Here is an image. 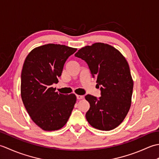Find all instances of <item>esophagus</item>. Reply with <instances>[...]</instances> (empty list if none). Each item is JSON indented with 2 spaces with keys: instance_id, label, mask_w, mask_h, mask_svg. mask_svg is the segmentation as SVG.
<instances>
[{
  "instance_id": "1",
  "label": "esophagus",
  "mask_w": 159,
  "mask_h": 159,
  "mask_svg": "<svg viewBox=\"0 0 159 159\" xmlns=\"http://www.w3.org/2000/svg\"><path fill=\"white\" fill-rule=\"evenodd\" d=\"M76 98L78 100H81L84 98V96H80V95H76Z\"/></svg>"
}]
</instances>
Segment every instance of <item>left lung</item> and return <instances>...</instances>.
<instances>
[{
    "label": "left lung",
    "instance_id": "left-lung-1",
    "mask_svg": "<svg viewBox=\"0 0 159 159\" xmlns=\"http://www.w3.org/2000/svg\"><path fill=\"white\" fill-rule=\"evenodd\" d=\"M75 57L87 63L101 90L99 98L85 96L90 104L87 121L100 130L114 129L124 121L131 105L133 80L126 59L112 46L100 42L80 48Z\"/></svg>",
    "mask_w": 159,
    "mask_h": 159
}]
</instances>
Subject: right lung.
Masks as SVG:
<instances>
[{
    "label": "right lung",
    "instance_id": "1",
    "mask_svg": "<svg viewBox=\"0 0 159 159\" xmlns=\"http://www.w3.org/2000/svg\"><path fill=\"white\" fill-rule=\"evenodd\" d=\"M76 48L48 43L33 49L26 57L21 74V97L34 123L46 131L57 130L66 125L76 97L55 92L68 57Z\"/></svg>",
    "mask_w": 159,
    "mask_h": 159
}]
</instances>
